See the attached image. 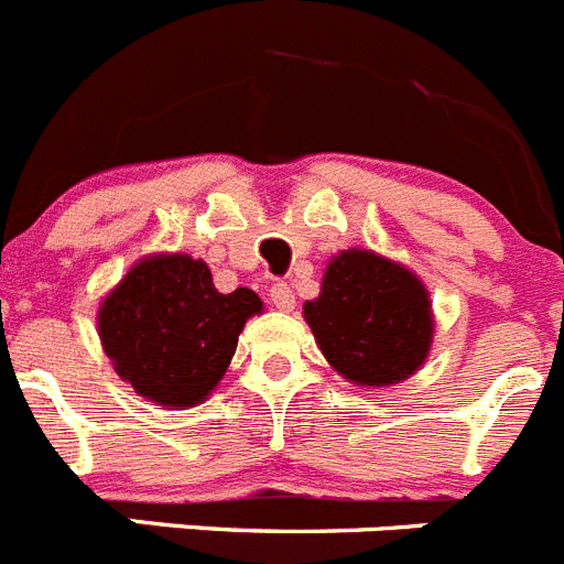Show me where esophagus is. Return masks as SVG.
Instances as JSON below:
<instances>
[{
    "instance_id": "34e87169",
    "label": "esophagus",
    "mask_w": 564,
    "mask_h": 564,
    "mask_svg": "<svg viewBox=\"0 0 564 564\" xmlns=\"http://www.w3.org/2000/svg\"><path fill=\"white\" fill-rule=\"evenodd\" d=\"M271 302H273V307H279V311H293V305H296V296H293V291L288 282H276V285H271Z\"/></svg>"
}]
</instances>
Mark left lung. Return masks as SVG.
<instances>
[{"label": "left lung", "mask_w": 564, "mask_h": 564, "mask_svg": "<svg viewBox=\"0 0 564 564\" xmlns=\"http://www.w3.org/2000/svg\"><path fill=\"white\" fill-rule=\"evenodd\" d=\"M302 311L333 370L367 390L415 376L435 336L421 279L361 248L327 262L322 293Z\"/></svg>", "instance_id": "1"}]
</instances>
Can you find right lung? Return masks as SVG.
<instances>
[{
    "label": "right lung",
    "instance_id": "obj_1",
    "mask_svg": "<svg viewBox=\"0 0 564 564\" xmlns=\"http://www.w3.org/2000/svg\"><path fill=\"white\" fill-rule=\"evenodd\" d=\"M262 299L220 293L203 259L154 253L129 268L98 307V336L115 372L161 406H194L220 383L237 338Z\"/></svg>",
    "mask_w": 564,
    "mask_h": 564
}]
</instances>
